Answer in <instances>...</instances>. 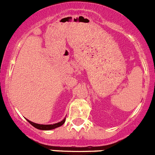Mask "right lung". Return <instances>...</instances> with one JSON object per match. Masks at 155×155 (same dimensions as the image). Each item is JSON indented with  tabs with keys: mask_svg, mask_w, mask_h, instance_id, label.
Wrapping results in <instances>:
<instances>
[{
	"mask_svg": "<svg viewBox=\"0 0 155 155\" xmlns=\"http://www.w3.org/2000/svg\"><path fill=\"white\" fill-rule=\"evenodd\" d=\"M65 120L66 118H64L62 121L59 122V123H57V124H49V125H43V124H35V123L30 121V120H27V121H28L31 126H33L35 128L39 129V130H53V129H56L57 128V127L62 126L63 124H64Z\"/></svg>",
	"mask_w": 155,
	"mask_h": 155,
	"instance_id": "obj_1",
	"label": "right lung"
}]
</instances>
